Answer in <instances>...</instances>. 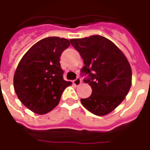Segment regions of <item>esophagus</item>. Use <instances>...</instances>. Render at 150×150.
<instances>
[{
  "label": "esophagus",
  "instance_id": "obj_1",
  "mask_svg": "<svg viewBox=\"0 0 150 150\" xmlns=\"http://www.w3.org/2000/svg\"><path fill=\"white\" fill-rule=\"evenodd\" d=\"M73 83H74V84L75 86H80L81 84V79L80 78V77H77L76 79H75L74 81H73Z\"/></svg>",
  "mask_w": 150,
  "mask_h": 150
}]
</instances>
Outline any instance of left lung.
<instances>
[{
	"label": "left lung",
	"instance_id": "8db88e82",
	"mask_svg": "<svg viewBox=\"0 0 150 150\" xmlns=\"http://www.w3.org/2000/svg\"><path fill=\"white\" fill-rule=\"evenodd\" d=\"M71 44L80 53L84 66L81 76H86L92 93L81 98V103L90 112L104 116L121 103L132 85V69L122 52L107 38L94 35L71 39Z\"/></svg>",
	"mask_w": 150,
	"mask_h": 150
}]
</instances>
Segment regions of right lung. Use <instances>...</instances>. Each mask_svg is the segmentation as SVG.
I'll return each instance as SVG.
<instances>
[{"instance_id":"1","label":"right lung","mask_w":150,"mask_h":150,"mask_svg":"<svg viewBox=\"0 0 150 150\" xmlns=\"http://www.w3.org/2000/svg\"><path fill=\"white\" fill-rule=\"evenodd\" d=\"M69 45L65 38H44L28 50L18 63L14 75L15 91L21 103L33 112L45 114L53 110L72 83L64 81L59 62Z\"/></svg>"}]
</instances>
